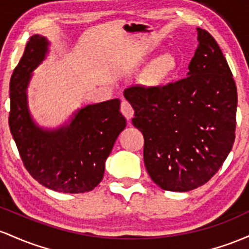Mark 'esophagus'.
Listing matches in <instances>:
<instances>
[{
  "label": "esophagus",
  "instance_id": "esophagus-1",
  "mask_svg": "<svg viewBox=\"0 0 249 249\" xmlns=\"http://www.w3.org/2000/svg\"><path fill=\"white\" fill-rule=\"evenodd\" d=\"M121 111H122V114H124V117L127 120H130L134 115V109H133L132 105H130V103L128 102L127 100H122Z\"/></svg>",
  "mask_w": 249,
  "mask_h": 249
}]
</instances>
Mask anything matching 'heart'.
Segmentation results:
<instances>
[{
    "mask_svg": "<svg viewBox=\"0 0 249 249\" xmlns=\"http://www.w3.org/2000/svg\"><path fill=\"white\" fill-rule=\"evenodd\" d=\"M178 68V60L170 53L161 55L156 60L153 61L148 68L146 77L150 85H161L164 81L168 80Z\"/></svg>",
    "mask_w": 249,
    "mask_h": 249,
    "instance_id": "1",
    "label": "heart"
}]
</instances>
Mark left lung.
<instances>
[{
  "instance_id": "left-lung-1",
  "label": "left lung",
  "mask_w": 249,
  "mask_h": 249,
  "mask_svg": "<svg viewBox=\"0 0 249 249\" xmlns=\"http://www.w3.org/2000/svg\"><path fill=\"white\" fill-rule=\"evenodd\" d=\"M197 41L185 79L124 93L135 110L133 124L143 134L148 174L164 191L208 182L235 140L237 93L230 66L207 30L197 28Z\"/></svg>"
}]
</instances>
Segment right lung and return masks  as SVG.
Here are the masks:
<instances>
[{"label":"right lung","instance_id":"obj_1","mask_svg":"<svg viewBox=\"0 0 249 249\" xmlns=\"http://www.w3.org/2000/svg\"><path fill=\"white\" fill-rule=\"evenodd\" d=\"M49 42L41 35L28 41L10 79L9 127L29 174L60 193H85L101 182L105 163L117 136L125 128L120 100L88 105L75 111L69 124L44 129L33 120L27 88L32 72L46 57Z\"/></svg>","mask_w":249,"mask_h":249}]
</instances>
